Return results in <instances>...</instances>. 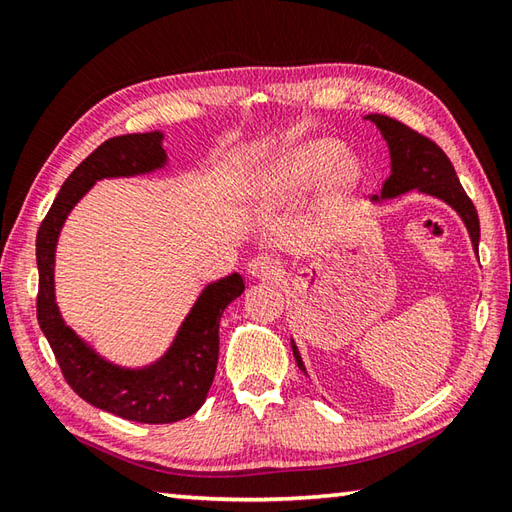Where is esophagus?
Wrapping results in <instances>:
<instances>
[{
	"instance_id": "obj_1",
	"label": "esophagus",
	"mask_w": 512,
	"mask_h": 512,
	"mask_svg": "<svg viewBox=\"0 0 512 512\" xmlns=\"http://www.w3.org/2000/svg\"><path fill=\"white\" fill-rule=\"evenodd\" d=\"M248 275L250 277H257V279H275L281 275V270H284V266H281L279 259L275 257H268V255H257L248 262L246 266Z\"/></svg>"
}]
</instances>
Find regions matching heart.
Wrapping results in <instances>:
<instances>
[{"mask_svg": "<svg viewBox=\"0 0 512 512\" xmlns=\"http://www.w3.org/2000/svg\"><path fill=\"white\" fill-rule=\"evenodd\" d=\"M363 178L365 165L356 156H347L339 138H308L257 167L248 182V200L268 209L301 198L321 182V202L336 204L361 187Z\"/></svg>", "mask_w": 512, "mask_h": 512, "instance_id": "heart-1", "label": "heart"}]
</instances>
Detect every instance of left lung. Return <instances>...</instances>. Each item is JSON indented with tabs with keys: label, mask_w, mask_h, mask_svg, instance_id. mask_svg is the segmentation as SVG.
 Segmentation results:
<instances>
[{
	"label": "left lung",
	"mask_w": 512,
	"mask_h": 512,
	"mask_svg": "<svg viewBox=\"0 0 512 512\" xmlns=\"http://www.w3.org/2000/svg\"><path fill=\"white\" fill-rule=\"evenodd\" d=\"M365 118L372 121L378 127L380 136L385 138L391 160L389 178L383 182L380 195H374L372 202L380 204L385 200H394L413 189L438 198L460 215L466 231H469L473 250L477 253V248H480V217H477L473 202L464 193L458 176H455V169L447 154L436 143H431L429 138L420 136L407 125L394 121V118L383 114H367ZM290 345L299 369L303 374H308L306 365L301 361L299 347L292 339Z\"/></svg>",
	"instance_id": "left-lung-1"
}]
</instances>
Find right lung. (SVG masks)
<instances>
[{"mask_svg": "<svg viewBox=\"0 0 512 512\" xmlns=\"http://www.w3.org/2000/svg\"><path fill=\"white\" fill-rule=\"evenodd\" d=\"M162 140V132L105 140L63 182L37 233V319L63 378L96 409L145 424L178 422L204 405L220 354L222 312L244 292L242 275L233 273L204 286L167 352L149 365L125 367L107 361L63 321L54 297V253L70 211L96 182L147 176L169 165Z\"/></svg>", "mask_w": 512, "mask_h": 512, "instance_id": "right-lung-1", "label": "right lung"}]
</instances>
